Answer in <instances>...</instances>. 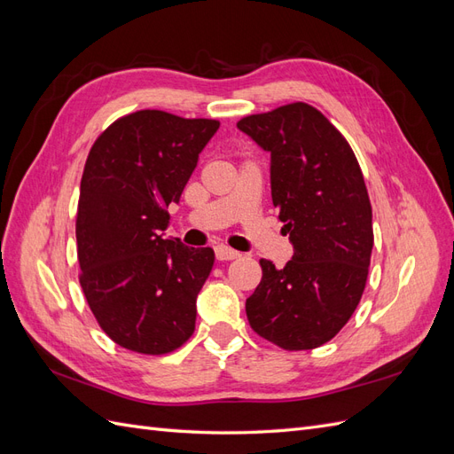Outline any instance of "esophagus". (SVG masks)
<instances>
[{
  "label": "esophagus",
  "mask_w": 454,
  "mask_h": 454,
  "mask_svg": "<svg viewBox=\"0 0 454 454\" xmlns=\"http://www.w3.org/2000/svg\"><path fill=\"white\" fill-rule=\"evenodd\" d=\"M215 257L219 259V261H231V259H237V257H240V254L237 252V250H232V248H229V246H215Z\"/></svg>",
  "instance_id": "1"
}]
</instances>
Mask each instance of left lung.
Here are the masks:
<instances>
[{
	"instance_id": "left-lung-1",
	"label": "left lung",
	"mask_w": 454,
	"mask_h": 454,
	"mask_svg": "<svg viewBox=\"0 0 454 454\" xmlns=\"http://www.w3.org/2000/svg\"><path fill=\"white\" fill-rule=\"evenodd\" d=\"M237 127L270 153V193L294 257L284 269L261 259L246 299L254 332L284 350L332 340L365 290L373 223L352 147L318 109L294 102L242 117Z\"/></svg>"
}]
</instances>
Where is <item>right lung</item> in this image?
I'll use <instances>...</instances> for the list:
<instances>
[{"label": "right lung", "mask_w": 454, "mask_h": 454, "mask_svg": "<svg viewBox=\"0 0 454 454\" xmlns=\"http://www.w3.org/2000/svg\"><path fill=\"white\" fill-rule=\"evenodd\" d=\"M217 129L215 119L140 109L112 122L89 151L75 219L79 284L122 348L168 354L195 332L214 250L187 248L162 231Z\"/></svg>", "instance_id": "1"}]
</instances>
